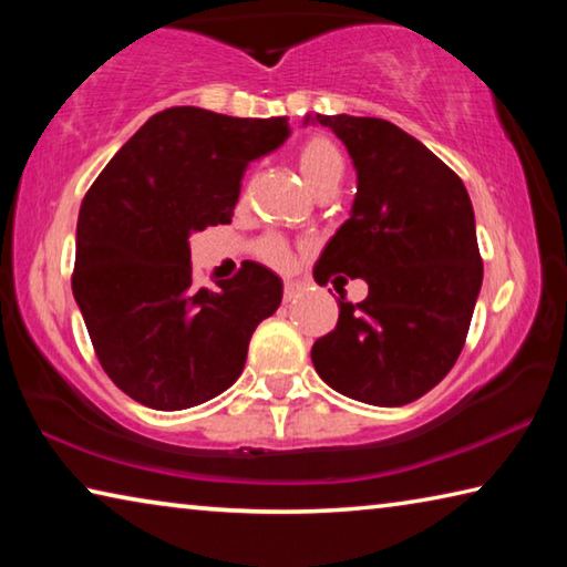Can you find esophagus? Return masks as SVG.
<instances>
[{
	"instance_id": "esophagus-1",
	"label": "esophagus",
	"mask_w": 567,
	"mask_h": 567,
	"mask_svg": "<svg viewBox=\"0 0 567 567\" xmlns=\"http://www.w3.org/2000/svg\"><path fill=\"white\" fill-rule=\"evenodd\" d=\"M302 292V282H297V280H285V302H290V300H295L297 295Z\"/></svg>"
}]
</instances>
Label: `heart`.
I'll return each instance as SVG.
<instances>
[{
  "mask_svg": "<svg viewBox=\"0 0 567 567\" xmlns=\"http://www.w3.org/2000/svg\"><path fill=\"white\" fill-rule=\"evenodd\" d=\"M297 167H300L302 179L315 195L322 189L338 187L344 175V159L340 150L334 147V142H330L328 137H312L310 142H305L300 157H297ZM260 255L262 260L280 267V270L292 265V249L280 243V239H267V243H262Z\"/></svg>",
  "mask_w": 567,
  "mask_h": 567,
  "instance_id": "obj_1",
  "label": "heart"
}]
</instances>
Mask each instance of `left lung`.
<instances>
[{"instance_id": "obj_1", "label": "left lung", "mask_w": 567, "mask_h": 567, "mask_svg": "<svg viewBox=\"0 0 567 567\" xmlns=\"http://www.w3.org/2000/svg\"><path fill=\"white\" fill-rule=\"evenodd\" d=\"M330 127L358 172L350 219L324 245L315 280L360 277L368 297L340 292L338 328L312 344L318 375L344 398L398 408L443 380L463 350L483 285L475 213L443 159L398 124L305 114Z\"/></svg>"}]
</instances>
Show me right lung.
<instances>
[{
	"label": "right lung",
	"mask_w": 567,
	"mask_h": 567,
	"mask_svg": "<svg viewBox=\"0 0 567 567\" xmlns=\"http://www.w3.org/2000/svg\"><path fill=\"white\" fill-rule=\"evenodd\" d=\"M290 137L287 117L169 107L124 142L82 199L72 292L104 372L132 400L187 410L239 378L282 280L245 262L192 285L189 237L229 225L247 165Z\"/></svg>",
	"instance_id": "add662e5"
}]
</instances>
